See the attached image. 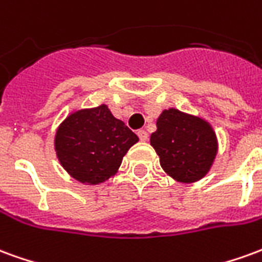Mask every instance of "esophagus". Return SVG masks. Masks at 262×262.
<instances>
[{"label": "esophagus", "mask_w": 262, "mask_h": 262, "mask_svg": "<svg viewBox=\"0 0 262 262\" xmlns=\"http://www.w3.org/2000/svg\"><path fill=\"white\" fill-rule=\"evenodd\" d=\"M137 136L140 137V140H142V142H147L148 140V133L146 130H139L137 132Z\"/></svg>", "instance_id": "34e87169"}]
</instances>
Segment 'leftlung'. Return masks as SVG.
I'll return each mask as SVG.
<instances>
[{"mask_svg":"<svg viewBox=\"0 0 262 262\" xmlns=\"http://www.w3.org/2000/svg\"><path fill=\"white\" fill-rule=\"evenodd\" d=\"M150 144L160 165L172 180L192 184L208 174L219 150L216 132L208 120L180 109H164L156 122Z\"/></svg>","mask_w":262,"mask_h":262,"instance_id":"left-lung-1","label":"left lung"}]
</instances>
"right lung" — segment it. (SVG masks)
<instances>
[{
    "label": "right lung",
    "mask_w": 262,
    "mask_h": 262,
    "mask_svg": "<svg viewBox=\"0 0 262 262\" xmlns=\"http://www.w3.org/2000/svg\"><path fill=\"white\" fill-rule=\"evenodd\" d=\"M137 142L139 137L101 103L66 116L54 133V151L71 178L84 185H99L116 176Z\"/></svg>",
    "instance_id": "right-lung-1"
}]
</instances>
